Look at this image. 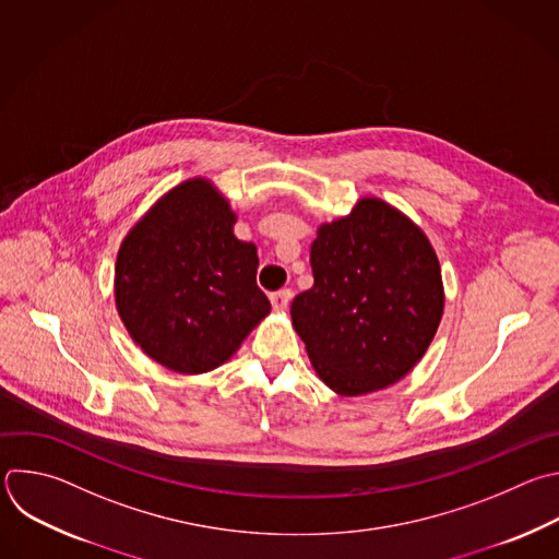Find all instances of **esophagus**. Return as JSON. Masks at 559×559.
<instances>
[{
  "instance_id": "34e87169",
  "label": "esophagus",
  "mask_w": 559,
  "mask_h": 559,
  "mask_svg": "<svg viewBox=\"0 0 559 559\" xmlns=\"http://www.w3.org/2000/svg\"><path fill=\"white\" fill-rule=\"evenodd\" d=\"M289 298H292V292H289V289H281V292H274V294L270 296L272 307H274L276 311H285L287 305H289Z\"/></svg>"
}]
</instances>
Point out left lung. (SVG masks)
<instances>
[{"label":"left lung","instance_id":"obj_1","mask_svg":"<svg viewBox=\"0 0 559 559\" xmlns=\"http://www.w3.org/2000/svg\"><path fill=\"white\" fill-rule=\"evenodd\" d=\"M313 287L292 322L318 378L344 397L382 391L428 350L443 316V281L428 237L397 209L364 198L318 228Z\"/></svg>","mask_w":559,"mask_h":559}]
</instances>
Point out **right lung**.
I'll list each match as a JSON object with an SVG mask.
<instances>
[{"label":"right lung","instance_id":"obj_1","mask_svg":"<svg viewBox=\"0 0 559 559\" xmlns=\"http://www.w3.org/2000/svg\"><path fill=\"white\" fill-rule=\"evenodd\" d=\"M209 179L168 191L124 237L116 307L133 342L175 373L217 368L270 313L254 243Z\"/></svg>","mask_w":559,"mask_h":559}]
</instances>
